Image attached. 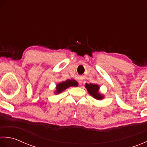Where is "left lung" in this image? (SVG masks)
<instances>
[{
    "label": "left lung",
    "mask_w": 147,
    "mask_h": 147,
    "mask_svg": "<svg viewBox=\"0 0 147 147\" xmlns=\"http://www.w3.org/2000/svg\"><path fill=\"white\" fill-rule=\"evenodd\" d=\"M86 88L88 89L89 93L90 94L92 97L97 99V100H101L103 97V96L98 92L99 86L96 84H86Z\"/></svg>",
    "instance_id": "obj_1"
}]
</instances>
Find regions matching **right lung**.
Here are the masks:
<instances>
[{
	"label": "right lung",
	"mask_w": 147,
	"mask_h": 147,
	"mask_svg": "<svg viewBox=\"0 0 147 147\" xmlns=\"http://www.w3.org/2000/svg\"><path fill=\"white\" fill-rule=\"evenodd\" d=\"M78 83L75 80H67L65 82H62L61 83L58 84L56 86V93H59V92H62L65 89H66L68 88H69L70 86H77Z\"/></svg>",
	"instance_id": "add662e5"
}]
</instances>
